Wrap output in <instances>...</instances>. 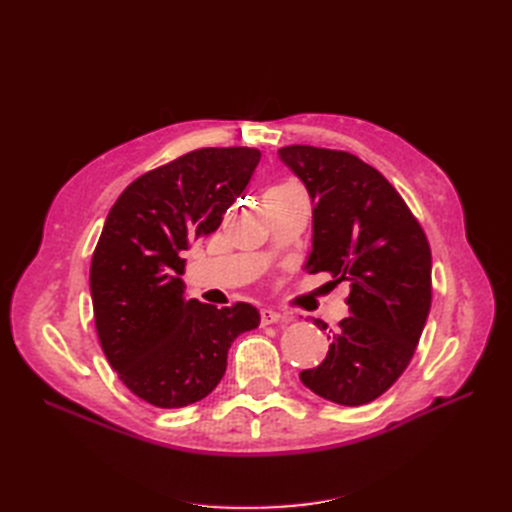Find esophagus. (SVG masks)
<instances>
[{"instance_id": "34e87169", "label": "esophagus", "mask_w": 512, "mask_h": 512, "mask_svg": "<svg viewBox=\"0 0 512 512\" xmlns=\"http://www.w3.org/2000/svg\"><path fill=\"white\" fill-rule=\"evenodd\" d=\"M275 322H286V316L273 312V309H260V324L267 327V324H275Z\"/></svg>"}]
</instances>
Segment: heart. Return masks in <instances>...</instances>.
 <instances>
[{"label": "heart", "instance_id": "obj_1", "mask_svg": "<svg viewBox=\"0 0 512 512\" xmlns=\"http://www.w3.org/2000/svg\"><path fill=\"white\" fill-rule=\"evenodd\" d=\"M292 188V185H286V183H280V185H273V188H269L267 190V194H277V192H286V190H290ZM265 194V196H267Z\"/></svg>", "mask_w": 512, "mask_h": 512}]
</instances>
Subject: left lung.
<instances>
[{
  "instance_id": "left-lung-1",
  "label": "left lung",
  "mask_w": 512,
  "mask_h": 512,
  "mask_svg": "<svg viewBox=\"0 0 512 512\" xmlns=\"http://www.w3.org/2000/svg\"><path fill=\"white\" fill-rule=\"evenodd\" d=\"M280 158L314 200L309 273L352 284L350 316L331 331L327 359L301 371L309 391L342 406L378 399L412 361L431 307V250L423 226L380 170L350 151L288 145Z\"/></svg>"
}]
</instances>
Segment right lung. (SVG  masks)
<instances>
[{"label": "right lung", "mask_w": 512, "mask_h": 512, "mask_svg": "<svg viewBox=\"0 0 512 512\" xmlns=\"http://www.w3.org/2000/svg\"><path fill=\"white\" fill-rule=\"evenodd\" d=\"M254 147H203L149 170L121 192L91 258V301L106 361L156 408L207 397L228 348L258 327L256 307L183 299V252L218 230L250 183Z\"/></svg>", "instance_id": "add662e5"}]
</instances>
